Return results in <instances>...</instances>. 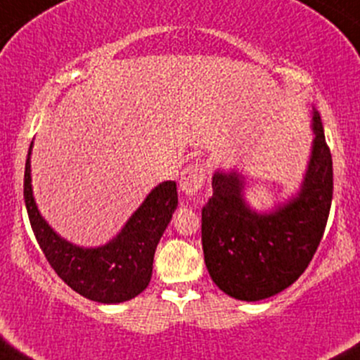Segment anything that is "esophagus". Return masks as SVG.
Listing matches in <instances>:
<instances>
[{"instance_id":"esophagus-1","label":"esophagus","mask_w":360,"mask_h":360,"mask_svg":"<svg viewBox=\"0 0 360 360\" xmlns=\"http://www.w3.org/2000/svg\"><path fill=\"white\" fill-rule=\"evenodd\" d=\"M205 174H207V169H205V164L201 160H196L193 162V164H189L188 167L181 172V179H179L181 191L188 196H195L201 189V186H203Z\"/></svg>"}]
</instances>
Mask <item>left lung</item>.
<instances>
[{
    "mask_svg": "<svg viewBox=\"0 0 360 360\" xmlns=\"http://www.w3.org/2000/svg\"><path fill=\"white\" fill-rule=\"evenodd\" d=\"M313 143L297 191L258 212L244 196L246 177L213 172L212 198L201 210L205 264L220 290L256 302L285 290L304 274L325 232L333 198V162L321 116L311 112Z\"/></svg>",
    "mask_w": 360,
    "mask_h": 360,
    "instance_id": "1",
    "label": "left lung"
}]
</instances>
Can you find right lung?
Returning <instances> with one entry per match:
<instances>
[{
  "mask_svg": "<svg viewBox=\"0 0 360 360\" xmlns=\"http://www.w3.org/2000/svg\"><path fill=\"white\" fill-rule=\"evenodd\" d=\"M30 143L23 177V198L39 246L54 271L84 297L120 304L141 294L152 278L157 244L177 208L176 181H164L148 193L109 243L78 246L58 234L39 212L34 198Z\"/></svg>",
  "mask_w": 360,
  "mask_h": 360,
  "instance_id": "add662e5",
  "label": "right lung"
}]
</instances>
